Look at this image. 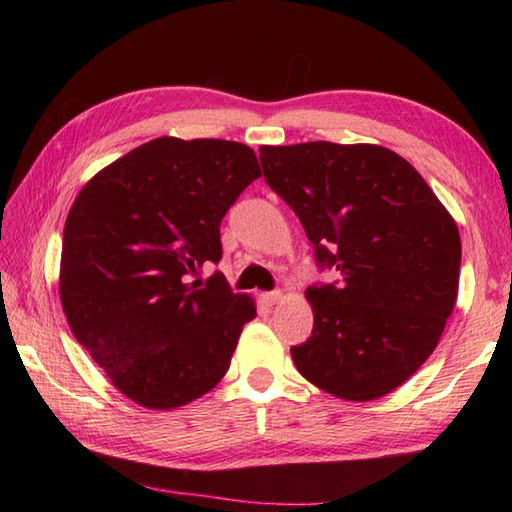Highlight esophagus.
<instances>
[{"label":"esophagus","instance_id":"obj_1","mask_svg":"<svg viewBox=\"0 0 512 512\" xmlns=\"http://www.w3.org/2000/svg\"><path fill=\"white\" fill-rule=\"evenodd\" d=\"M262 299L268 303V306H275V303L277 301H281V299H284V292H281V290H273V292H264V295H262Z\"/></svg>","mask_w":512,"mask_h":512}]
</instances>
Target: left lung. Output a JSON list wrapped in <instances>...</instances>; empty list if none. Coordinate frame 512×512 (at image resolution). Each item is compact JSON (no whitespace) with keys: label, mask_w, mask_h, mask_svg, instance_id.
Listing matches in <instances>:
<instances>
[{"label":"left lung","mask_w":512,"mask_h":512,"mask_svg":"<svg viewBox=\"0 0 512 512\" xmlns=\"http://www.w3.org/2000/svg\"><path fill=\"white\" fill-rule=\"evenodd\" d=\"M268 187L297 213L319 268L310 339L290 347L299 374L367 402L418 372L458 299L462 244L453 217L391 149L317 140L259 147Z\"/></svg>","instance_id":"1"}]
</instances>
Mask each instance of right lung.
Returning <instances> with one entry per match:
<instances>
[{
    "instance_id": "right-lung-1",
    "label": "right lung",
    "mask_w": 512,
    "mask_h": 512,
    "mask_svg": "<svg viewBox=\"0 0 512 512\" xmlns=\"http://www.w3.org/2000/svg\"><path fill=\"white\" fill-rule=\"evenodd\" d=\"M262 176L233 140L162 136L96 173L63 228L59 295L65 319L114 387L147 409L204 396L228 372L255 301L222 273L220 224Z\"/></svg>"
}]
</instances>
